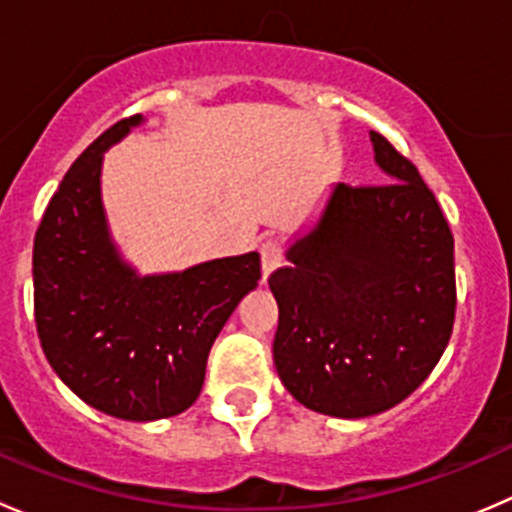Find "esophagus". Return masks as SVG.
Returning <instances> with one entry per match:
<instances>
[{
    "label": "esophagus",
    "instance_id": "34e87169",
    "mask_svg": "<svg viewBox=\"0 0 512 512\" xmlns=\"http://www.w3.org/2000/svg\"><path fill=\"white\" fill-rule=\"evenodd\" d=\"M260 257H262V280H267V277L282 265V260H285V250H282V245L277 240H265L260 245Z\"/></svg>",
    "mask_w": 512,
    "mask_h": 512
}]
</instances>
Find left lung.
Returning a JSON list of instances; mask_svg holds the SVG:
<instances>
[{"label": "left lung", "instance_id": "obj_1", "mask_svg": "<svg viewBox=\"0 0 512 512\" xmlns=\"http://www.w3.org/2000/svg\"><path fill=\"white\" fill-rule=\"evenodd\" d=\"M394 183L332 190L312 232L270 275L275 366L299 404L364 418L401 404L448 347L456 319L453 235L418 168L381 133Z\"/></svg>", "mask_w": 512, "mask_h": 512}]
</instances>
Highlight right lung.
Returning a JSON list of instances; mask_svg holds the SVG:
<instances>
[{
    "mask_svg": "<svg viewBox=\"0 0 512 512\" xmlns=\"http://www.w3.org/2000/svg\"><path fill=\"white\" fill-rule=\"evenodd\" d=\"M143 118L113 123L61 180L34 237V319L51 369L108 416L156 421L193 406L210 347L260 280V255L141 277L121 260L101 203L103 151Z\"/></svg>",
    "mask_w": 512,
    "mask_h": 512,
    "instance_id": "1",
    "label": "right lung"
}]
</instances>
